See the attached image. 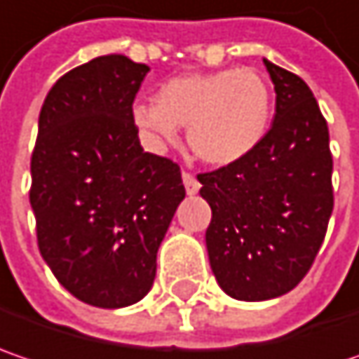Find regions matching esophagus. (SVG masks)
<instances>
[{"label":"esophagus","mask_w":359,"mask_h":359,"mask_svg":"<svg viewBox=\"0 0 359 359\" xmlns=\"http://www.w3.org/2000/svg\"><path fill=\"white\" fill-rule=\"evenodd\" d=\"M182 182H184V189H187L189 195H195L201 189L199 180L195 179V175H191L189 170H182Z\"/></svg>","instance_id":"esophagus-1"}]
</instances>
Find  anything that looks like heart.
I'll use <instances>...</instances> for the list:
<instances>
[{"mask_svg":"<svg viewBox=\"0 0 359 359\" xmlns=\"http://www.w3.org/2000/svg\"><path fill=\"white\" fill-rule=\"evenodd\" d=\"M270 87L254 69L187 73L166 81L156 103H137L134 123L156 144L177 137L187 126L195 156L209 164H231L250 154L268 130Z\"/></svg>","mask_w":359,"mask_h":359,"instance_id":"b5f03b06","label":"heart"}]
</instances>
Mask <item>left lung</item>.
I'll return each instance as SVG.
<instances>
[{
  "instance_id": "1",
  "label": "left lung",
  "mask_w": 359,
  "mask_h": 359,
  "mask_svg": "<svg viewBox=\"0 0 359 359\" xmlns=\"http://www.w3.org/2000/svg\"><path fill=\"white\" fill-rule=\"evenodd\" d=\"M276 114L243 158L201 172L211 207L205 233L211 270L238 301H268L299 285L325 240L333 211L329 128L299 74L264 58Z\"/></svg>"
}]
</instances>
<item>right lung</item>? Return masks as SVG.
Instances as JSON below:
<instances>
[{"mask_svg": "<svg viewBox=\"0 0 359 359\" xmlns=\"http://www.w3.org/2000/svg\"><path fill=\"white\" fill-rule=\"evenodd\" d=\"M150 69L105 54L62 74L40 109L30 205L56 280L87 305L148 294L156 254L184 199L177 162L144 152L132 117Z\"/></svg>", "mask_w": 359, "mask_h": 359, "instance_id": "add662e5", "label": "right lung"}]
</instances>
